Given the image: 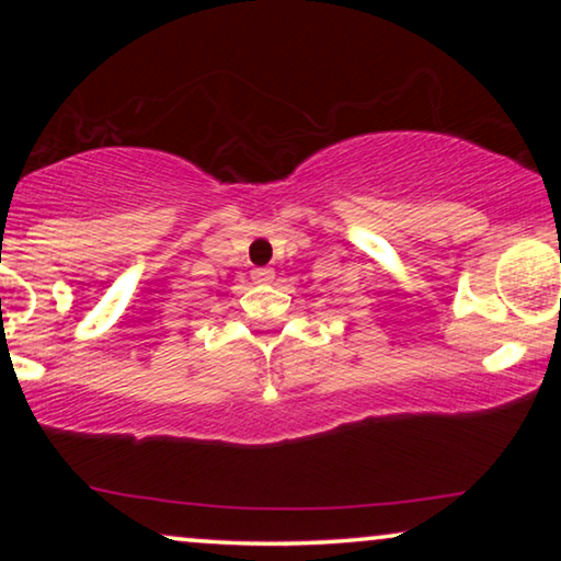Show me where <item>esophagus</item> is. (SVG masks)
I'll use <instances>...</instances> for the list:
<instances>
[{
  "label": "esophagus",
  "instance_id": "obj_1",
  "mask_svg": "<svg viewBox=\"0 0 561 561\" xmlns=\"http://www.w3.org/2000/svg\"><path fill=\"white\" fill-rule=\"evenodd\" d=\"M252 280H255V283H273L275 271H273V267H255V271H252Z\"/></svg>",
  "mask_w": 561,
  "mask_h": 561
}]
</instances>
